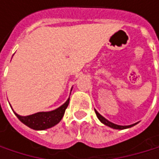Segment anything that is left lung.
<instances>
[{
    "instance_id": "obj_1",
    "label": "left lung",
    "mask_w": 159,
    "mask_h": 159,
    "mask_svg": "<svg viewBox=\"0 0 159 159\" xmlns=\"http://www.w3.org/2000/svg\"><path fill=\"white\" fill-rule=\"evenodd\" d=\"M95 112H96V114H97V116H98V120L103 123V124H105V125H107V126H109V127H111V128H113V129H117V130H123V129H127V128H131V127H133V126H134L136 123H134V124H132V125H127V126H122V125H118V124H115V123H113V122H111L110 120H108L107 119H105L102 115H100L98 111L95 110Z\"/></svg>"
}]
</instances>
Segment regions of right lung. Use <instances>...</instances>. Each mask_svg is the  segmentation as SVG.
Wrapping results in <instances>:
<instances>
[{
	"label": "right lung",
	"mask_w": 159,
	"mask_h": 159,
	"mask_svg": "<svg viewBox=\"0 0 159 159\" xmlns=\"http://www.w3.org/2000/svg\"><path fill=\"white\" fill-rule=\"evenodd\" d=\"M69 101H70V98L66 100L64 104H62L61 107H59L54 111L37 112L35 114L28 115V116H20L16 112L15 114L21 122H23L25 125L28 126L33 130H37V131L47 130L48 128L55 126L61 121V120L64 115L65 110L69 105Z\"/></svg>",
	"instance_id": "add662e5"
}]
</instances>
